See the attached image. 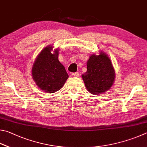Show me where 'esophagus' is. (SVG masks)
I'll return each instance as SVG.
<instances>
[{
    "mask_svg": "<svg viewBox=\"0 0 147 147\" xmlns=\"http://www.w3.org/2000/svg\"><path fill=\"white\" fill-rule=\"evenodd\" d=\"M72 75L75 77H78L79 76V72H74V73H72Z\"/></svg>",
    "mask_w": 147,
    "mask_h": 147,
    "instance_id": "obj_1",
    "label": "esophagus"
}]
</instances>
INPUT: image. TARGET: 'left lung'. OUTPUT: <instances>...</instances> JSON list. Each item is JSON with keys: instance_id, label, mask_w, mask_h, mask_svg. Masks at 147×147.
<instances>
[{"instance_id": "obj_1", "label": "left lung", "mask_w": 147, "mask_h": 147, "mask_svg": "<svg viewBox=\"0 0 147 147\" xmlns=\"http://www.w3.org/2000/svg\"><path fill=\"white\" fill-rule=\"evenodd\" d=\"M82 78L86 89L92 94L99 95L109 90L115 79L110 58L102 52L99 55H91L87 62V71Z\"/></svg>"}]
</instances>
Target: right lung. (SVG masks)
Instances as JSON below:
<instances>
[{
    "instance_id": "add662e5",
    "label": "right lung",
    "mask_w": 147,
    "mask_h": 147,
    "mask_svg": "<svg viewBox=\"0 0 147 147\" xmlns=\"http://www.w3.org/2000/svg\"><path fill=\"white\" fill-rule=\"evenodd\" d=\"M52 46L46 47L38 54L33 65L32 76L35 83L42 91L54 93L65 83L68 75L58 60V50L51 53Z\"/></svg>"
}]
</instances>
